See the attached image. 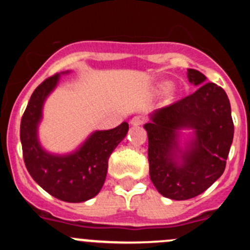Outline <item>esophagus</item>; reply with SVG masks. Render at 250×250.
<instances>
[{"label":"esophagus","mask_w":250,"mask_h":250,"mask_svg":"<svg viewBox=\"0 0 250 250\" xmlns=\"http://www.w3.org/2000/svg\"><path fill=\"white\" fill-rule=\"evenodd\" d=\"M144 121H145V118H144V116H140V115H137L134 116V117L130 120V125H134V127H138V125H143Z\"/></svg>","instance_id":"34e87169"}]
</instances>
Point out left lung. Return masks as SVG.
Wrapping results in <instances>:
<instances>
[{
    "label": "left lung",
    "mask_w": 250,
    "mask_h": 250,
    "mask_svg": "<svg viewBox=\"0 0 250 250\" xmlns=\"http://www.w3.org/2000/svg\"><path fill=\"white\" fill-rule=\"evenodd\" d=\"M192 84L201 85L169 106L155 111L144 125L148 138L150 178L158 192L175 201L196 197L210 188L226 167L233 139L230 100L215 83L188 70ZM193 129L195 139L183 151L178 148V130Z\"/></svg>",
    "instance_id": "left-lung-1"
}]
</instances>
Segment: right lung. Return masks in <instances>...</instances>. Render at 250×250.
Here are the masks:
<instances>
[{
  "mask_svg": "<svg viewBox=\"0 0 250 250\" xmlns=\"http://www.w3.org/2000/svg\"><path fill=\"white\" fill-rule=\"evenodd\" d=\"M59 77V74L48 77L30 98L20 123L22 156L27 172L44 191L60 201L80 203L100 192L111 153L125 139L129 127L123 122L113 129L97 130L70 155L44 151L37 138V127L44 100L57 87Z\"/></svg>",
  "mask_w": 250,
  "mask_h": 250,
  "instance_id": "obj_1",
  "label": "right lung"
}]
</instances>
